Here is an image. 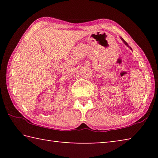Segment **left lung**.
Masks as SVG:
<instances>
[{
	"mask_svg": "<svg viewBox=\"0 0 158 158\" xmlns=\"http://www.w3.org/2000/svg\"><path fill=\"white\" fill-rule=\"evenodd\" d=\"M121 40H123V42H124V43H125V44H126V45H127V46H128V44L127 43V42H125V41L124 40H123V38H121Z\"/></svg>",
	"mask_w": 158,
	"mask_h": 158,
	"instance_id": "obj_1",
	"label": "left lung"
}]
</instances>
